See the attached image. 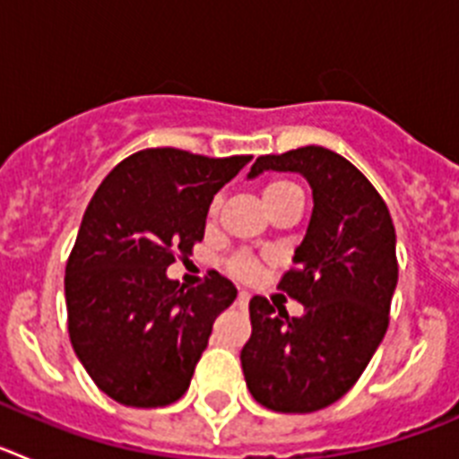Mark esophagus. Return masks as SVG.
<instances>
[{
  "label": "esophagus",
  "mask_w": 459,
  "mask_h": 459,
  "mask_svg": "<svg viewBox=\"0 0 459 459\" xmlns=\"http://www.w3.org/2000/svg\"><path fill=\"white\" fill-rule=\"evenodd\" d=\"M248 301H250V294H248V291H238V296H237V303H238V306L246 307V306H248Z\"/></svg>",
  "instance_id": "obj_1"
}]
</instances>
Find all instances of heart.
Listing matches in <instances>:
<instances>
[{
  "instance_id": "heart-1",
  "label": "heart",
  "mask_w": 459,
  "mask_h": 459,
  "mask_svg": "<svg viewBox=\"0 0 459 459\" xmlns=\"http://www.w3.org/2000/svg\"><path fill=\"white\" fill-rule=\"evenodd\" d=\"M262 200H264L266 209L269 211L278 209L280 204H287V202H301L303 204V190L290 179H273L264 186V190H262ZM218 213H221V197H216L209 206L211 218H216ZM227 269H230V273L232 275H237V278L250 280L257 275V262H255L250 255L241 253V255H234V257L230 259Z\"/></svg>"
}]
</instances>
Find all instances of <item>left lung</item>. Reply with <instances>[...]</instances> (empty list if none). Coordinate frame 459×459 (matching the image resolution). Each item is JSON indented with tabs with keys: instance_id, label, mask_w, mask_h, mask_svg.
<instances>
[{
	"instance_id": "obj_1",
	"label": "left lung",
	"mask_w": 459,
	"mask_h": 459,
	"mask_svg": "<svg viewBox=\"0 0 459 459\" xmlns=\"http://www.w3.org/2000/svg\"><path fill=\"white\" fill-rule=\"evenodd\" d=\"M266 169L303 174L312 188L310 225L278 285L303 315L290 317L253 296L241 368L262 407L310 413L354 386L386 335L397 285L395 227L375 186L331 149L259 156L248 179Z\"/></svg>"
}]
</instances>
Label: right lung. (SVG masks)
Masks as SVG:
<instances>
[{
  "label": "right lung",
  "mask_w": 459,
  "mask_h": 459,
  "mask_svg": "<svg viewBox=\"0 0 459 459\" xmlns=\"http://www.w3.org/2000/svg\"><path fill=\"white\" fill-rule=\"evenodd\" d=\"M253 156L144 149L93 193L66 264L68 335L93 384L126 407H165L190 386L213 322L237 299L218 271L168 278L204 238L213 195Z\"/></svg>",
  "instance_id": "obj_1"
}]
</instances>
